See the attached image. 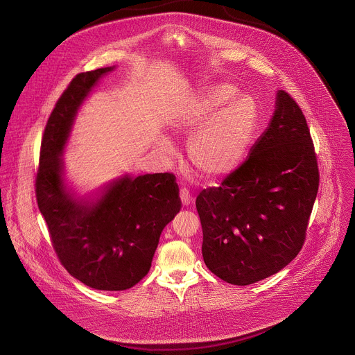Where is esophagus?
<instances>
[{"label":"esophagus","instance_id":"1","mask_svg":"<svg viewBox=\"0 0 355 355\" xmlns=\"http://www.w3.org/2000/svg\"><path fill=\"white\" fill-rule=\"evenodd\" d=\"M180 198H181V202H182L184 207H188V205L191 204V202H192V195H191L189 191L185 189V188H182V189L180 191Z\"/></svg>","mask_w":355,"mask_h":355}]
</instances>
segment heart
<instances>
[{
    "label": "heart",
    "instance_id": "obj_1",
    "mask_svg": "<svg viewBox=\"0 0 355 355\" xmlns=\"http://www.w3.org/2000/svg\"><path fill=\"white\" fill-rule=\"evenodd\" d=\"M232 84H214L199 91L178 112L175 132L191 135L187 159L193 173L215 182L230 175L243 162L257 128V110L247 96H235ZM157 148L171 155V144L162 139Z\"/></svg>",
    "mask_w": 355,
    "mask_h": 355
}]
</instances>
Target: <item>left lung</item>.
<instances>
[{
  "label": "left lung",
  "mask_w": 355,
  "mask_h": 355,
  "mask_svg": "<svg viewBox=\"0 0 355 355\" xmlns=\"http://www.w3.org/2000/svg\"><path fill=\"white\" fill-rule=\"evenodd\" d=\"M318 188L306 119L289 94L278 89L274 115L245 162L220 187L196 198L207 267L233 285L281 271L305 241Z\"/></svg>",
  "instance_id": "obj_1"
}]
</instances>
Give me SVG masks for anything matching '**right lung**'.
Instances as JSON below:
<instances>
[{
  "label": "right lung",
  "instance_id": "add662e5",
  "mask_svg": "<svg viewBox=\"0 0 355 355\" xmlns=\"http://www.w3.org/2000/svg\"><path fill=\"white\" fill-rule=\"evenodd\" d=\"M115 70L77 74L44 128L36 177L37 207L64 268L84 285L125 291L150 270L163 229L181 209L170 173L121 175L91 195L67 184L62 159L74 121L99 80Z\"/></svg>",
  "mask_w": 355,
  "mask_h": 355
}]
</instances>
